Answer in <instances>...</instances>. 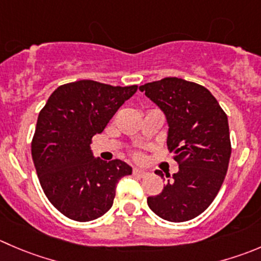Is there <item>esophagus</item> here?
I'll return each instance as SVG.
<instances>
[{
    "label": "esophagus",
    "mask_w": 261,
    "mask_h": 261,
    "mask_svg": "<svg viewBox=\"0 0 261 261\" xmlns=\"http://www.w3.org/2000/svg\"><path fill=\"white\" fill-rule=\"evenodd\" d=\"M134 174H136V176L139 177H145L148 176V172L144 171V169H140V168H134Z\"/></svg>",
    "instance_id": "34e87169"
}]
</instances>
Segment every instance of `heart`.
<instances>
[{
  "label": "heart",
  "instance_id": "obj_1",
  "mask_svg": "<svg viewBox=\"0 0 261 261\" xmlns=\"http://www.w3.org/2000/svg\"><path fill=\"white\" fill-rule=\"evenodd\" d=\"M136 158H140V156H139V155H136Z\"/></svg>",
  "mask_w": 261,
  "mask_h": 261
}]
</instances>
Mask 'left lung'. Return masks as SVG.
<instances>
[{"mask_svg":"<svg viewBox=\"0 0 261 261\" xmlns=\"http://www.w3.org/2000/svg\"><path fill=\"white\" fill-rule=\"evenodd\" d=\"M164 113L167 145L178 163L167 174L161 194L148 205L168 222H186L203 213L218 194L231 156L228 118L203 85L178 77H164L139 87ZM155 173L164 178L163 172Z\"/></svg>","mask_w":261,"mask_h":261,"instance_id":"8db88e82","label":"left lung"}]
</instances>
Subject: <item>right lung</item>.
Returning a JSON list of instances; mask_svg holds the SVG:
<instances>
[{
    "label": "right lung",
    "instance_id": "right-lung-1",
    "mask_svg": "<svg viewBox=\"0 0 261 261\" xmlns=\"http://www.w3.org/2000/svg\"><path fill=\"white\" fill-rule=\"evenodd\" d=\"M138 90L79 80L61 85L38 116L32 156L40 186L58 212L77 222L107 213L116 187L133 168L121 159L93 155L92 138Z\"/></svg>",
    "mask_w": 261,
    "mask_h": 261
}]
</instances>
